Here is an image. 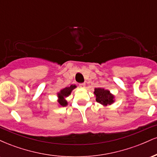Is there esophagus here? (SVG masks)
I'll use <instances>...</instances> for the list:
<instances>
[{
	"mask_svg": "<svg viewBox=\"0 0 157 157\" xmlns=\"http://www.w3.org/2000/svg\"><path fill=\"white\" fill-rule=\"evenodd\" d=\"M79 86H80V88H81V89H84L86 87V83H80L79 84Z\"/></svg>",
	"mask_w": 157,
	"mask_h": 157,
	"instance_id": "esophagus-1",
	"label": "esophagus"
}]
</instances>
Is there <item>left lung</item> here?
Here are the masks:
<instances>
[{
    "instance_id": "8db88e82",
    "label": "left lung",
    "mask_w": 157,
    "mask_h": 157,
    "mask_svg": "<svg viewBox=\"0 0 157 157\" xmlns=\"http://www.w3.org/2000/svg\"><path fill=\"white\" fill-rule=\"evenodd\" d=\"M94 94L96 97V101L104 107L111 105L115 102V96L108 89L103 88H95Z\"/></svg>"
}]
</instances>
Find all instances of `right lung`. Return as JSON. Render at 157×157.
Instances as JSON below:
<instances>
[{
	"label": "right lung",
	"instance_id": "1",
	"mask_svg": "<svg viewBox=\"0 0 157 157\" xmlns=\"http://www.w3.org/2000/svg\"><path fill=\"white\" fill-rule=\"evenodd\" d=\"M76 88L77 86H75V85H71L70 86H68V87L61 89L59 92L57 93L58 106L64 107V106H66L68 105V102L66 100V98L69 96L71 94V91L75 89H76Z\"/></svg>",
	"mask_w": 157,
	"mask_h": 157
}]
</instances>
